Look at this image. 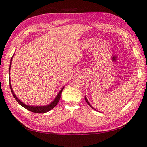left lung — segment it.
<instances>
[{"label": "left lung", "mask_w": 147, "mask_h": 147, "mask_svg": "<svg viewBox=\"0 0 147 147\" xmlns=\"http://www.w3.org/2000/svg\"><path fill=\"white\" fill-rule=\"evenodd\" d=\"M85 100H86V102H87V103H88V104L89 105V106H90V107H91L92 108V109H94V110H96L95 109H94V108H93V107H92V106L91 105V104L89 103V101H88V99H87V98H86V96H85Z\"/></svg>", "instance_id": "obj_1"}]
</instances>
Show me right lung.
<instances>
[{
	"instance_id": "right-lung-1",
	"label": "right lung",
	"mask_w": 147,
	"mask_h": 147,
	"mask_svg": "<svg viewBox=\"0 0 147 147\" xmlns=\"http://www.w3.org/2000/svg\"><path fill=\"white\" fill-rule=\"evenodd\" d=\"M14 56V55H13ZM13 57H12L11 59V62H10V67H9V86H10V88H11V90L12 92V94H13L14 98H15V100H16V101L21 106H22L23 107L25 108L26 109H27L29 111H31L32 112H34V113H46L47 112H49V110H51V109H53L54 107H56V105L59 102V100H60V98H61V92L63 89H64V87L63 86V88H61V89L59 92H58V95L56 96V97L55 98V100H54L51 103H49V105H44V106H31V105H26L25 103H23V102H22L18 98L16 97V96L15 95L14 92L13 90V88H12V86H11V80H10V68L11 67V63H12V59H13Z\"/></svg>"
}]
</instances>
